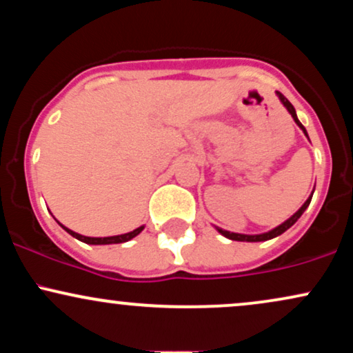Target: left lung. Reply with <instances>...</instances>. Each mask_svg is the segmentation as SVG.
Here are the masks:
<instances>
[{
	"instance_id": "8db88e82",
	"label": "left lung",
	"mask_w": 353,
	"mask_h": 353,
	"mask_svg": "<svg viewBox=\"0 0 353 353\" xmlns=\"http://www.w3.org/2000/svg\"><path fill=\"white\" fill-rule=\"evenodd\" d=\"M277 96H279V99L282 101V104H283V106L287 108V111H289L290 114H292L294 121H295V124H297L299 128H301L302 131L305 132V136H307V131H305V128H303V125L301 124V121L297 119V114H295V109H294L292 104H290V101L287 99L285 96H283L282 92H279V91H277ZM312 194H314V192H312ZM310 201H312V196H310L309 199H307L305 202H303V205H302V208L299 209L297 212H295L292 217H290V219H287V221H285V222H282V224L279 225V228H275V229H272V230H269V232H265V234H257V236H247V234H236V232H229V230L219 229V228H217V230H219V232H221L222 236H224V237L230 239V241H241V242H261V241H269V239H274V237L281 236V234L285 232L287 229H289V228H292V225L295 224V222L299 221V217H301L302 214H303V210H305L307 208H309Z\"/></svg>"
}]
</instances>
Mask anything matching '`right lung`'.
<instances>
[{
	"instance_id": "add662e5",
	"label": "right lung",
	"mask_w": 353,
	"mask_h": 353,
	"mask_svg": "<svg viewBox=\"0 0 353 353\" xmlns=\"http://www.w3.org/2000/svg\"><path fill=\"white\" fill-rule=\"evenodd\" d=\"M61 228H63L68 234H71L72 237H76L81 242H86V244H92V245H106V244H121V242L131 241L132 237H136L137 234H141V230L144 229V225H141V228L134 229L132 232L121 234V236H112V237H86V236H81V234H78V232H72L71 229L64 228V225H61Z\"/></svg>"
}]
</instances>
